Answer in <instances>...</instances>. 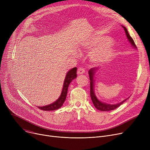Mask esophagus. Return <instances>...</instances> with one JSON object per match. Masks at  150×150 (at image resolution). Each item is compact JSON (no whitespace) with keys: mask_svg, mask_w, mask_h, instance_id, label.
<instances>
[{"mask_svg":"<svg viewBox=\"0 0 150 150\" xmlns=\"http://www.w3.org/2000/svg\"><path fill=\"white\" fill-rule=\"evenodd\" d=\"M85 72V70L82 68V67H80V68H78V70H77V74L78 75H80V74H83Z\"/></svg>","mask_w":150,"mask_h":150,"instance_id":"34e87169","label":"esophagus"}]
</instances>
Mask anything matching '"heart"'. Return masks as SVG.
Returning a JSON list of instances; mask_svg holds the SVG:
<instances>
[{
  "mask_svg": "<svg viewBox=\"0 0 150 150\" xmlns=\"http://www.w3.org/2000/svg\"><path fill=\"white\" fill-rule=\"evenodd\" d=\"M80 50H91V59L96 64H103L113 57L114 47L111 38L107 36H94L80 44Z\"/></svg>",
  "mask_w": 150,
  "mask_h": 150,
  "instance_id": "obj_1",
  "label": "heart"
}]
</instances>
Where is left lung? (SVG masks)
<instances>
[{"label":"left lung","mask_w":150,"mask_h":150,"mask_svg":"<svg viewBox=\"0 0 150 150\" xmlns=\"http://www.w3.org/2000/svg\"><path fill=\"white\" fill-rule=\"evenodd\" d=\"M122 27L123 28L126 36H127V37L128 41L131 44V46L133 47L134 48L137 49V47H136L134 42V40L132 39V38L130 36L127 28L123 25H122ZM98 69H99V67H93V68L91 69L88 72L89 75V79H90L91 98V100L92 101V103H93L94 106H95L97 109L100 110V111H112V110H114V109H116L117 108L119 107L122 104H123L124 102L127 99H128L129 97L123 100L122 101L120 102V103H116V104H108V103H104V102L98 100V98L97 97V96L96 95L95 92H94V87H95V85H94V83H95V75H96L97 71L98 70Z\"/></svg>","instance_id":"1"}]
</instances>
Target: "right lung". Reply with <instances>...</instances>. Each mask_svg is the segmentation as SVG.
<instances>
[{
    "label": "right lung",
    "mask_w": 150,
    "mask_h": 150,
    "mask_svg": "<svg viewBox=\"0 0 150 150\" xmlns=\"http://www.w3.org/2000/svg\"><path fill=\"white\" fill-rule=\"evenodd\" d=\"M76 70L77 68L74 67L69 70L68 72L66 74L64 84H63L62 86V89L59 97L56 101H54L53 103L49 105L44 106H38L39 109L43 110V111H53V110H57L60 108L62 106L66 98L69 86L70 83L72 82V81L76 78Z\"/></svg>",
    "instance_id": "obj_1"
}]
</instances>
